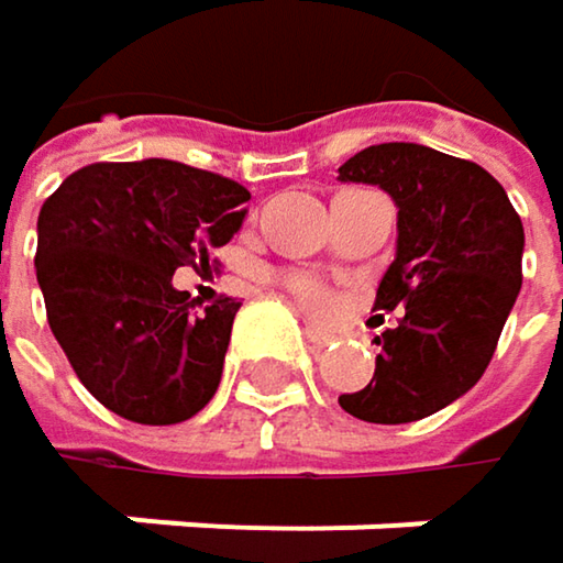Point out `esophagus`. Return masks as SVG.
I'll list each match as a JSON object with an SVG mask.
<instances>
[{
	"instance_id": "34e87169",
	"label": "esophagus",
	"mask_w": 563,
	"mask_h": 563,
	"mask_svg": "<svg viewBox=\"0 0 563 563\" xmlns=\"http://www.w3.org/2000/svg\"><path fill=\"white\" fill-rule=\"evenodd\" d=\"M306 339L312 342V349H325L335 335H329V332H322V329H316V325H306Z\"/></svg>"
}]
</instances>
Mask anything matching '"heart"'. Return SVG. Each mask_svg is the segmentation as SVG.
<instances>
[{"label": "heart", "mask_w": 563, "mask_h": 563, "mask_svg": "<svg viewBox=\"0 0 563 563\" xmlns=\"http://www.w3.org/2000/svg\"><path fill=\"white\" fill-rule=\"evenodd\" d=\"M286 286L292 289V296L299 299V306H302L306 312L325 316V312L332 309V296H329V289L319 280H312V277H289Z\"/></svg>", "instance_id": "heart-1"}]
</instances>
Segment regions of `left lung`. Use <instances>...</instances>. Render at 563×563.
<instances>
[{"mask_svg": "<svg viewBox=\"0 0 563 563\" xmlns=\"http://www.w3.org/2000/svg\"><path fill=\"white\" fill-rule=\"evenodd\" d=\"M339 178L378 185L397 205V254L375 306L404 309L375 335V378L339 404L368 423L430 417L493 362L521 289V218L483 166L417 143L368 146Z\"/></svg>", "mask_w": 563, "mask_h": 563, "instance_id": "obj_1", "label": "left lung"}]
</instances>
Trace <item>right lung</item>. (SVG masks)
Wrapping results in <instances>:
<instances>
[{"label":"right lung","instance_id":"1","mask_svg":"<svg viewBox=\"0 0 563 563\" xmlns=\"http://www.w3.org/2000/svg\"><path fill=\"white\" fill-rule=\"evenodd\" d=\"M251 191L172 159L93 163L38 214L35 274L74 375L107 410L150 427L195 417L221 385L238 299L198 306L178 267H205L244 224Z\"/></svg>","mask_w":563,"mask_h":563}]
</instances>
